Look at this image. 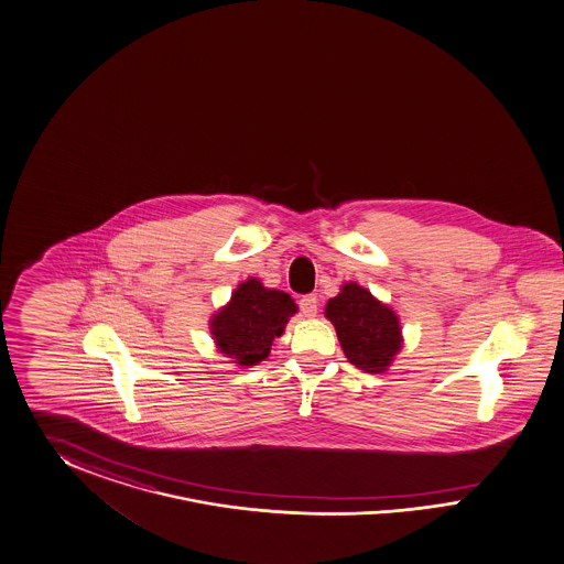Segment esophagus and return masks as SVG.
<instances>
[{"label": "esophagus", "mask_w": 564, "mask_h": 564, "mask_svg": "<svg viewBox=\"0 0 564 564\" xmlns=\"http://www.w3.org/2000/svg\"><path fill=\"white\" fill-rule=\"evenodd\" d=\"M300 310H302V314L307 316V318H312V316H316V312H318V300H316V295H304L302 300H300Z\"/></svg>", "instance_id": "esophagus-1"}]
</instances>
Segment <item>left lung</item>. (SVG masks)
<instances>
[{
  "mask_svg": "<svg viewBox=\"0 0 564 564\" xmlns=\"http://www.w3.org/2000/svg\"><path fill=\"white\" fill-rule=\"evenodd\" d=\"M325 314L356 368L370 375L387 370L401 347V328L391 307L358 283H347L337 297L328 300Z\"/></svg>",
  "mask_w": 564,
  "mask_h": 564,
  "instance_id": "1",
  "label": "left lung"
}]
</instances>
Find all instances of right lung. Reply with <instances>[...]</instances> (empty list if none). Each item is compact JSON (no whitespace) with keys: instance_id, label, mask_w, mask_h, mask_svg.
I'll return each instance as SVG.
<instances>
[{"instance_id":"right-lung-1","label":"right lung","mask_w":564,"mask_h":564,"mask_svg":"<svg viewBox=\"0 0 564 564\" xmlns=\"http://www.w3.org/2000/svg\"><path fill=\"white\" fill-rule=\"evenodd\" d=\"M295 310L285 291L267 290L257 279H248L215 314L213 337L227 358L239 366H254L269 356L274 337H281Z\"/></svg>"}]
</instances>
